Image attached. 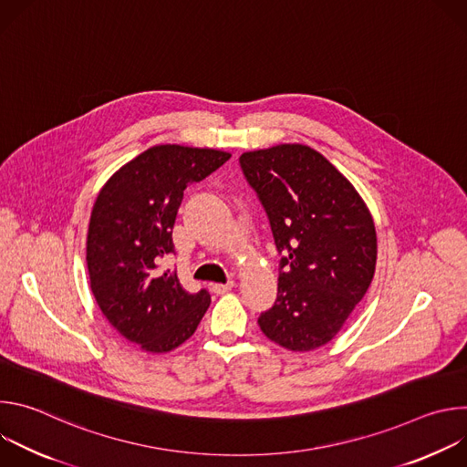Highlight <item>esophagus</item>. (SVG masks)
<instances>
[{
    "label": "esophagus",
    "mask_w": 467,
    "mask_h": 467,
    "mask_svg": "<svg viewBox=\"0 0 467 467\" xmlns=\"http://www.w3.org/2000/svg\"><path fill=\"white\" fill-rule=\"evenodd\" d=\"M233 288H234V281H229V283H225V285H222V283L213 285V292H214V294H227V292H231Z\"/></svg>",
    "instance_id": "34e87169"
}]
</instances>
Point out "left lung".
Wrapping results in <instances>:
<instances>
[{"label": "left lung", "mask_w": 467, "mask_h": 467, "mask_svg": "<svg viewBox=\"0 0 467 467\" xmlns=\"http://www.w3.org/2000/svg\"><path fill=\"white\" fill-rule=\"evenodd\" d=\"M240 166L283 254L277 301L260 314V330L288 351H314L338 335L373 281L371 213L349 179L305 144L242 153Z\"/></svg>", "instance_id": "left-lung-1"}]
</instances>
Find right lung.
Instances as JSON below:
<instances>
[{"label":"right lung","mask_w":467,"mask_h":467,"mask_svg":"<svg viewBox=\"0 0 467 467\" xmlns=\"http://www.w3.org/2000/svg\"><path fill=\"white\" fill-rule=\"evenodd\" d=\"M231 153L161 144L123 164L99 190L87 234V265L98 306L123 338L161 355L184 344L211 294H188L177 272H161L173 253L182 192L216 171Z\"/></svg>","instance_id":"1"}]
</instances>
